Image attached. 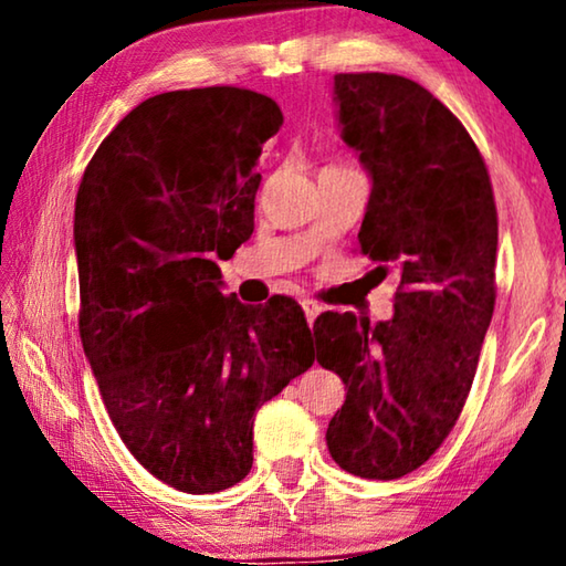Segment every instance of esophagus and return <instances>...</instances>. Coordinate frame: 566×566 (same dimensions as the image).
I'll return each instance as SVG.
<instances>
[{
	"label": "esophagus",
	"mask_w": 566,
	"mask_h": 566,
	"mask_svg": "<svg viewBox=\"0 0 566 566\" xmlns=\"http://www.w3.org/2000/svg\"><path fill=\"white\" fill-rule=\"evenodd\" d=\"M302 304V310H304V317H306V322H314V317H317V314L322 312V304H317L314 300H302L300 302Z\"/></svg>",
	"instance_id": "esophagus-1"
}]
</instances>
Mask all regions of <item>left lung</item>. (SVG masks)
Returning <instances> with one entry per match:
<instances>
[{
  "label": "left lung",
  "instance_id": "obj_1",
  "mask_svg": "<svg viewBox=\"0 0 566 566\" xmlns=\"http://www.w3.org/2000/svg\"><path fill=\"white\" fill-rule=\"evenodd\" d=\"M334 107L371 185L359 252L399 290L387 322L327 312L314 332L347 387L327 447L344 472L387 482L424 464L464 407L494 312L496 207L472 137L421 84L337 74Z\"/></svg>",
  "mask_w": 566,
  "mask_h": 566
}]
</instances>
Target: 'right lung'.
I'll use <instances>...</instances> for the list:
<instances>
[{"label":"right lung","mask_w":566,"mask_h":566,"mask_svg":"<svg viewBox=\"0 0 566 566\" xmlns=\"http://www.w3.org/2000/svg\"><path fill=\"white\" fill-rule=\"evenodd\" d=\"M282 122L249 90L157 94L109 132L76 191L84 354L122 442L187 494L242 482L256 409L314 361L296 302L224 296L214 262L254 232L256 165Z\"/></svg>","instance_id":"right-lung-1"}]
</instances>
